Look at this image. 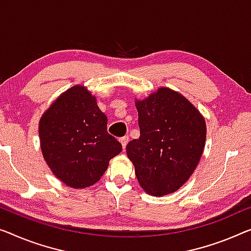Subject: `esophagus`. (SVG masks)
Here are the masks:
<instances>
[{
    "mask_svg": "<svg viewBox=\"0 0 251 251\" xmlns=\"http://www.w3.org/2000/svg\"><path fill=\"white\" fill-rule=\"evenodd\" d=\"M121 143H122V145H123V149H126V145H127V143H128V141H129V137L128 136H124V137H122L121 140Z\"/></svg>",
    "mask_w": 251,
    "mask_h": 251,
    "instance_id": "obj_1",
    "label": "esophagus"
}]
</instances>
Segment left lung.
Returning a JSON list of instances; mask_svg holds the SVG:
<instances>
[{
    "mask_svg": "<svg viewBox=\"0 0 251 251\" xmlns=\"http://www.w3.org/2000/svg\"><path fill=\"white\" fill-rule=\"evenodd\" d=\"M140 137L126 147L138 182L154 196L174 193L196 169L205 147L206 126L180 93L159 89L136 101Z\"/></svg>",
    "mask_w": 251,
    "mask_h": 251,
    "instance_id": "left-lung-1",
    "label": "left lung"
}]
</instances>
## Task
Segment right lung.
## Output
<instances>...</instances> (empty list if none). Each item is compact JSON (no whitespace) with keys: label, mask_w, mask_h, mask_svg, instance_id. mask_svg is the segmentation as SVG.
Wrapping results in <instances>:
<instances>
[{"label":"right lung","mask_w":251,"mask_h":251,"mask_svg":"<svg viewBox=\"0 0 251 251\" xmlns=\"http://www.w3.org/2000/svg\"><path fill=\"white\" fill-rule=\"evenodd\" d=\"M107 117L82 85L65 91L39 123L44 159L54 175L72 188L92 186L123 147L107 132Z\"/></svg>","instance_id":"add662e5"}]
</instances>
